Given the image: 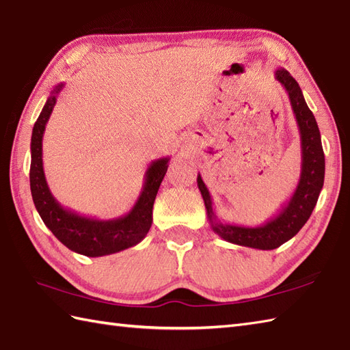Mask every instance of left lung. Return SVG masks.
<instances>
[{"label": "left lung", "mask_w": 350, "mask_h": 350, "mask_svg": "<svg viewBox=\"0 0 350 350\" xmlns=\"http://www.w3.org/2000/svg\"><path fill=\"white\" fill-rule=\"evenodd\" d=\"M275 79L286 88L301 135V176L290 200L282 204L275 217L267 219L262 226L250 227L227 224L217 217L209 189L200 173L197 176L198 189L204 200L207 219H209L213 232L230 243L256 250L278 248L280 245L290 241L299 232L314 209L325 179V154L321 132H319L313 113L304 99L301 87L282 68L275 70Z\"/></svg>", "instance_id": "8db88e82"}]
</instances>
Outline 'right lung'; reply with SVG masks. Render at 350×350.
Listing matches in <instances>:
<instances>
[{
    "label": "right lung",
    "mask_w": 350,
    "mask_h": 350,
    "mask_svg": "<svg viewBox=\"0 0 350 350\" xmlns=\"http://www.w3.org/2000/svg\"><path fill=\"white\" fill-rule=\"evenodd\" d=\"M64 84L55 85L51 92L42 113L34 123L31 133V165H29V188L33 202L42 221L64 247L87 257H102L135 247L144 239L152 227L153 203L163 176L167 173L170 158H159L148 165L144 185L132 209L123 217L113 219H96L84 217L63 207L48 187L43 171L42 141L57 96Z\"/></svg>",
    "instance_id": "1"
}]
</instances>
